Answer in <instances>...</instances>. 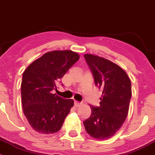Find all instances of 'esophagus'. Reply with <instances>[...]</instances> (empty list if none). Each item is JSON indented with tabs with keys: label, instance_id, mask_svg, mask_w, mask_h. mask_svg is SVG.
Wrapping results in <instances>:
<instances>
[{
	"label": "esophagus",
	"instance_id": "1",
	"mask_svg": "<svg viewBox=\"0 0 155 155\" xmlns=\"http://www.w3.org/2000/svg\"><path fill=\"white\" fill-rule=\"evenodd\" d=\"M81 105V103H79L78 102V101H74V106H76V107H79Z\"/></svg>",
	"mask_w": 155,
	"mask_h": 155
}]
</instances>
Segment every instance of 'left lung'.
<instances>
[{
    "instance_id": "8db88e82",
    "label": "left lung",
    "mask_w": 155,
    "mask_h": 155,
    "mask_svg": "<svg viewBox=\"0 0 155 155\" xmlns=\"http://www.w3.org/2000/svg\"><path fill=\"white\" fill-rule=\"evenodd\" d=\"M93 75L95 84L102 91L100 106H91V115L83 122L92 138H111L123 124L132 95L130 78L122 68L110 60L91 54L84 55Z\"/></svg>"
}]
</instances>
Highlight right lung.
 <instances>
[{
  "label": "right lung",
  "mask_w": 155,
  "mask_h": 155,
  "mask_svg": "<svg viewBox=\"0 0 155 155\" xmlns=\"http://www.w3.org/2000/svg\"><path fill=\"white\" fill-rule=\"evenodd\" d=\"M79 55L71 50L47 52L25 69L21 84L23 112L32 128L41 134L59 131L74 106V100L56 94V84Z\"/></svg>",
  "instance_id": "add662e5"
}]
</instances>
